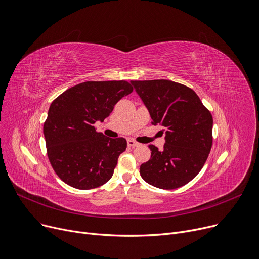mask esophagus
Here are the masks:
<instances>
[{
    "label": "esophagus",
    "mask_w": 259,
    "mask_h": 259,
    "mask_svg": "<svg viewBox=\"0 0 259 259\" xmlns=\"http://www.w3.org/2000/svg\"><path fill=\"white\" fill-rule=\"evenodd\" d=\"M127 144H128L129 147H138V146L140 145L138 142L133 141V140H131V139H129V140L127 141Z\"/></svg>",
    "instance_id": "1"
}]
</instances>
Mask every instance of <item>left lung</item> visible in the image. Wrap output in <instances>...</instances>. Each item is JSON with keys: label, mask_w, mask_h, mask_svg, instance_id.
<instances>
[{"label": "left lung", "mask_w": 259, "mask_h": 259, "mask_svg": "<svg viewBox=\"0 0 259 259\" xmlns=\"http://www.w3.org/2000/svg\"><path fill=\"white\" fill-rule=\"evenodd\" d=\"M151 123L166 129L162 150L149 145L151 157L141 165L146 182L162 189L187 184L204 166L212 145V116L190 88L166 79L132 80ZM162 132V131H161Z\"/></svg>", "instance_id": "1"}]
</instances>
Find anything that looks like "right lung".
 <instances>
[{
    "mask_svg": "<svg viewBox=\"0 0 259 259\" xmlns=\"http://www.w3.org/2000/svg\"><path fill=\"white\" fill-rule=\"evenodd\" d=\"M133 87L126 80L84 81L53 100L43 133L50 163L62 181L77 189H92L113 176L123 138L109 139L94 123L104 121Z\"/></svg>",
    "mask_w": 259,
    "mask_h": 259,
    "instance_id": "add662e5",
    "label": "right lung"
}]
</instances>
